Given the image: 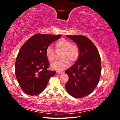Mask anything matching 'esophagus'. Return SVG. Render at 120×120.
I'll use <instances>...</instances> for the list:
<instances>
[{
    "mask_svg": "<svg viewBox=\"0 0 120 120\" xmlns=\"http://www.w3.org/2000/svg\"><path fill=\"white\" fill-rule=\"evenodd\" d=\"M63 72H61V71H58L57 72V73L58 74H62Z\"/></svg>",
    "mask_w": 120,
    "mask_h": 120,
    "instance_id": "34e87169",
    "label": "esophagus"
}]
</instances>
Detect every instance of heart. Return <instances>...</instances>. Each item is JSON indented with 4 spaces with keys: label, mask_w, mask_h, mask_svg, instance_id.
I'll list each match as a JSON object with an SVG mask.
<instances>
[{
    "label": "heart",
    "mask_w": 120,
    "mask_h": 120,
    "mask_svg": "<svg viewBox=\"0 0 120 120\" xmlns=\"http://www.w3.org/2000/svg\"><path fill=\"white\" fill-rule=\"evenodd\" d=\"M55 46L57 50L62 51L61 58L63 59L52 63L51 66L53 69L59 71L64 70L69 67L70 61L74 63L77 60L80 53L79 48L77 45L72 44L69 40L62 39L57 42ZM46 56L50 62L55 60V53L50 46L46 49Z\"/></svg>",
    "instance_id": "obj_1"
}]
</instances>
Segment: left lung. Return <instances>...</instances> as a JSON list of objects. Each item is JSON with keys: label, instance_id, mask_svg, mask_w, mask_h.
Masks as SVG:
<instances>
[{"label": "left lung", "instance_id": "obj_1", "mask_svg": "<svg viewBox=\"0 0 120 120\" xmlns=\"http://www.w3.org/2000/svg\"><path fill=\"white\" fill-rule=\"evenodd\" d=\"M67 36L79 48L77 61L65 71L68 80L65 85L68 93L75 98L91 93L96 88L101 75V59L98 51L91 41L84 35Z\"/></svg>", "mask_w": 120, "mask_h": 120}]
</instances>
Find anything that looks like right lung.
Returning <instances> with one entry per match:
<instances>
[{
	"label": "right lung",
	"mask_w": 120,
	"mask_h": 120,
	"mask_svg": "<svg viewBox=\"0 0 120 120\" xmlns=\"http://www.w3.org/2000/svg\"><path fill=\"white\" fill-rule=\"evenodd\" d=\"M61 34L34 35L22 45L15 62V75L22 90L29 95H35L44 90L55 71L48 70L49 63L46 49Z\"/></svg>",
	"instance_id": "right-lung-1"
}]
</instances>
